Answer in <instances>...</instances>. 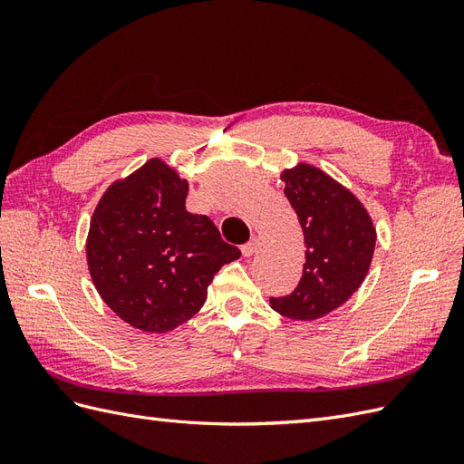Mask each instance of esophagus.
<instances>
[{
    "instance_id": "1",
    "label": "esophagus",
    "mask_w": 464,
    "mask_h": 464,
    "mask_svg": "<svg viewBox=\"0 0 464 464\" xmlns=\"http://www.w3.org/2000/svg\"><path fill=\"white\" fill-rule=\"evenodd\" d=\"M259 237H251V240L246 244V246H242V254H244V257H251L256 254V251L259 249Z\"/></svg>"
}]
</instances>
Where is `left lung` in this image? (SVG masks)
<instances>
[{"instance_id":"left-lung-1","label":"left lung","mask_w":464,"mask_h":464,"mask_svg":"<svg viewBox=\"0 0 464 464\" xmlns=\"http://www.w3.org/2000/svg\"><path fill=\"white\" fill-rule=\"evenodd\" d=\"M280 179L304 232L305 263L298 288L290 296L271 298V307L296 321L319 319L363 283L375 249V227L356 195L314 164L298 162L283 170Z\"/></svg>"}]
</instances>
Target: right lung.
<instances>
[{"mask_svg":"<svg viewBox=\"0 0 464 464\" xmlns=\"http://www.w3.org/2000/svg\"><path fill=\"white\" fill-rule=\"evenodd\" d=\"M189 184L162 159L116 179L98 201L87 263L104 304L145 333L198 314L222 265L240 257L205 215L186 210Z\"/></svg>","mask_w":464,"mask_h":464,"instance_id":"add662e5","label":"right lung"}]
</instances>
